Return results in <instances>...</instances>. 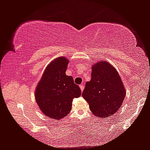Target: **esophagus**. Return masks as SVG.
Instances as JSON below:
<instances>
[{
  "label": "esophagus",
  "mask_w": 150,
  "mask_h": 150,
  "mask_svg": "<svg viewBox=\"0 0 150 150\" xmlns=\"http://www.w3.org/2000/svg\"><path fill=\"white\" fill-rule=\"evenodd\" d=\"M79 87H80V89H81V91H83V89H84V83H82L81 85H80Z\"/></svg>",
  "instance_id": "obj_1"
}]
</instances>
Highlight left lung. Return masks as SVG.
I'll return each mask as SVG.
<instances>
[{
	"label": "left lung",
	"instance_id": "obj_1",
	"mask_svg": "<svg viewBox=\"0 0 150 150\" xmlns=\"http://www.w3.org/2000/svg\"><path fill=\"white\" fill-rule=\"evenodd\" d=\"M82 96L96 117L106 118L119 110L126 90L116 69L101 61L91 67V79L86 83Z\"/></svg>",
	"mask_w": 150,
	"mask_h": 150
}]
</instances>
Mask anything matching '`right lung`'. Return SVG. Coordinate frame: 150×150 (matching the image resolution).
Returning a JSON list of instances; mask_svg holds the SVG:
<instances>
[{
    "label": "right lung",
    "mask_w": 150,
    "mask_h": 150,
    "mask_svg": "<svg viewBox=\"0 0 150 150\" xmlns=\"http://www.w3.org/2000/svg\"><path fill=\"white\" fill-rule=\"evenodd\" d=\"M69 60L61 57L46 67L35 90V98L46 117L60 120L71 110L73 99L81 96L79 87L66 75Z\"/></svg>",
    "instance_id": "obj_1"
}]
</instances>
